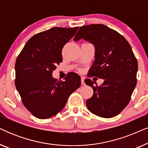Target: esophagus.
Instances as JSON below:
<instances>
[{"instance_id":"34e87169","label":"esophagus","mask_w":148,"mask_h":148,"mask_svg":"<svg viewBox=\"0 0 148 148\" xmlns=\"http://www.w3.org/2000/svg\"><path fill=\"white\" fill-rule=\"evenodd\" d=\"M84 80H85L84 77H82V78H81V82H82V85H85Z\"/></svg>"}]
</instances>
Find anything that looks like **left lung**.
Masks as SVG:
<instances>
[{
	"label": "left lung",
	"mask_w": 148,
	"mask_h": 148,
	"mask_svg": "<svg viewBox=\"0 0 148 148\" xmlns=\"http://www.w3.org/2000/svg\"><path fill=\"white\" fill-rule=\"evenodd\" d=\"M81 39L95 47V60L89 76L104 79L100 86H94L90 79L85 80L94 90L93 96L86 101L87 107L103 118L116 116L129 104L137 84L138 64L132 48L122 35L102 24L81 27L74 41Z\"/></svg>",
	"instance_id": "1"
}]
</instances>
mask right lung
<instances>
[{
  "label": "right lung",
  "instance_id": "right-lung-1",
  "mask_svg": "<svg viewBox=\"0 0 148 148\" xmlns=\"http://www.w3.org/2000/svg\"><path fill=\"white\" fill-rule=\"evenodd\" d=\"M78 28L55 27L36 34L16 60V89L25 108L38 119L58 114L81 86V77L75 73H69L64 82L52 77L56 65L62 61V48Z\"/></svg>",
  "mask_w": 148,
  "mask_h": 148
}]
</instances>
